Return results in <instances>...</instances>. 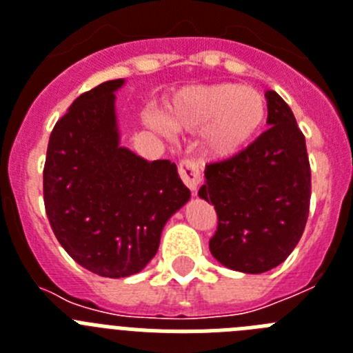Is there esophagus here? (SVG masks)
<instances>
[{
	"mask_svg": "<svg viewBox=\"0 0 353 353\" xmlns=\"http://www.w3.org/2000/svg\"><path fill=\"white\" fill-rule=\"evenodd\" d=\"M179 173L180 179L183 180V183H185L192 192H196L198 185L201 183V180H203V173H201L198 164H196L194 161H191V159H183L179 164Z\"/></svg>",
	"mask_w": 353,
	"mask_h": 353,
	"instance_id": "obj_1",
	"label": "esophagus"
}]
</instances>
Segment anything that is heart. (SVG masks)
Segmentation results:
<instances>
[{"instance_id":"heart-1","label":"heart","mask_w":353,"mask_h":353,"mask_svg":"<svg viewBox=\"0 0 353 353\" xmlns=\"http://www.w3.org/2000/svg\"><path fill=\"white\" fill-rule=\"evenodd\" d=\"M267 99L260 90L236 83H214L180 90L164 105V123L179 132H199L208 157H232L251 145L267 120ZM152 125L162 129L161 121Z\"/></svg>"}]
</instances>
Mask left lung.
<instances>
[{
	"mask_svg": "<svg viewBox=\"0 0 353 353\" xmlns=\"http://www.w3.org/2000/svg\"><path fill=\"white\" fill-rule=\"evenodd\" d=\"M269 130L245 150L205 168L199 198L217 212L210 239L215 260L232 270L261 274L290 256L310 214L311 168L305 138L290 105L265 93Z\"/></svg>",
	"mask_w": 353,
	"mask_h": 353,
	"instance_id": "left-lung-1",
	"label": "left lung"
}]
</instances>
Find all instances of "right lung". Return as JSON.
<instances>
[{
  "label": "right lung",
  "mask_w": 353,
  "mask_h": 353,
  "mask_svg": "<svg viewBox=\"0 0 353 353\" xmlns=\"http://www.w3.org/2000/svg\"><path fill=\"white\" fill-rule=\"evenodd\" d=\"M105 81L56 121L43 166V203L61 248L102 277L146 267L164 224L191 198L174 162L139 157L120 145L114 92Z\"/></svg>",
  "instance_id": "right-lung-1"
}]
</instances>
